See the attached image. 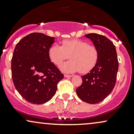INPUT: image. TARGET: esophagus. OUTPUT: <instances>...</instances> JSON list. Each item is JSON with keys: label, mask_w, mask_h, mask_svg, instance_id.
Instances as JSON below:
<instances>
[{"label": "esophagus", "mask_w": 134, "mask_h": 134, "mask_svg": "<svg viewBox=\"0 0 134 134\" xmlns=\"http://www.w3.org/2000/svg\"><path fill=\"white\" fill-rule=\"evenodd\" d=\"M64 77H72V75L64 74Z\"/></svg>", "instance_id": "esophagus-1"}]
</instances>
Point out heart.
<instances>
[{"label": "heart", "instance_id": "obj_1", "mask_svg": "<svg viewBox=\"0 0 134 134\" xmlns=\"http://www.w3.org/2000/svg\"><path fill=\"white\" fill-rule=\"evenodd\" d=\"M50 60L58 65L69 58L70 60L60 66L61 70L66 73L79 71L86 74L93 69L99 59V52L94 45L89 44L81 40H65L62 46L53 44L48 50Z\"/></svg>", "mask_w": 134, "mask_h": 134}]
</instances>
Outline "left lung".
<instances>
[{"instance_id": "1", "label": "left lung", "mask_w": 134, "mask_h": 134, "mask_svg": "<svg viewBox=\"0 0 134 134\" xmlns=\"http://www.w3.org/2000/svg\"><path fill=\"white\" fill-rule=\"evenodd\" d=\"M99 52V59L90 73L82 76V83L76 90L81 100L96 104L111 93L116 83L118 61L116 48L111 40L96 33L87 34Z\"/></svg>"}]
</instances>
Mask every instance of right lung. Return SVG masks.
<instances>
[{"mask_svg": "<svg viewBox=\"0 0 134 134\" xmlns=\"http://www.w3.org/2000/svg\"><path fill=\"white\" fill-rule=\"evenodd\" d=\"M41 33H33L16 44L11 60L14 85L21 96L32 104H41L56 93L64 74L51 62L48 50L55 41Z\"/></svg>", "mask_w": 134, "mask_h": 134, "instance_id": "add662e5", "label": "right lung"}]
</instances>
